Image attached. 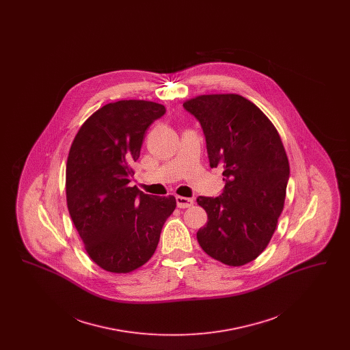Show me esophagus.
I'll use <instances>...</instances> for the list:
<instances>
[{"label":"esophagus","mask_w":350,"mask_h":350,"mask_svg":"<svg viewBox=\"0 0 350 350\" xmlns=\"http://www.w3.org/2000/svg\"><path fill=\"white\" fill-rule=\"evenodd\" d=\"M176 202H177V207H180V208L191 207L194 203V200L191 198H186V197H176Z\"/></svg>","instance_id":"obj_1"}]
</instances>
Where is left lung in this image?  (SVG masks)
Here are the masks:
<instances>
[{"mask_svg": "<svg viewBox=\"0 0 350 350\" xmlns=\"http://www.w3.org/2000/svg\"><path fill=\"white\" fill-rule=\"evenodd\" d=\"M200 120L210 167H223V193L198 197L207 224L197 239L217 261L241 267L257 258L275 231L286 198L290 167L280 133L267 116L239 94L186 100Z\"/></svg>", "mask_w": 350, "mask_h": 350, "instance_id": "obj_1", "label": "left lung"}]
</instances>
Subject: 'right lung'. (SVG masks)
<instances>
[{
  "mask_svg": "<svg viewBox=\"0 0 350 350\" xmlns=\"http://www.w3.org/2000/svg\"><path fill=\"white\" fill-rule=\"evenodd\" d=\"M150 100L107 103L85 120L66 172L69 215L89 257L111 273L144 265L176 208V198L144 194L131 183L146 131L165 114Z\"/></svg>",
  "mask_w": 350,
  "mask_h": 350,
  "instance_id": "1",
  "label": "right lung"
}]
</instances>
